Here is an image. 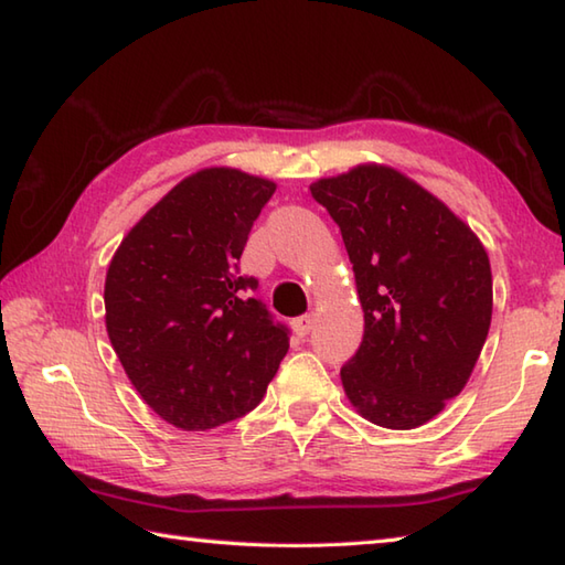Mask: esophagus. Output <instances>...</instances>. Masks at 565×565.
Segmentation results:
<instances>
[{"label": "esophagus", "mask_w": 565, "mask_h": 565, "mask_svg": "<svg viewBox=\"0 0 565 565\" xmlns=\"http://www.w3.org/2000/svg\"><path fill=\"white\" fill-rule=\"evenodd\" d=\"M294 332L298 334V338H306V334H310V330H313V326H316V318L313 316H301V318H296L294 322Z\"/></svg>", "instance_id": "1"}]
</instances>
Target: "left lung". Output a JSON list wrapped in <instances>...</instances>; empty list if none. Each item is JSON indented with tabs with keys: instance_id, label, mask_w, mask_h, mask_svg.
<instances>
[{
	"instance_id": "left-lung-1",
	"label": "left lung",
	"mask_w": 565,
	"mask_h": 565,
	"mask_svg": "<svg viewBox=\"0 0 565 565\" xmlns=\"http://www.w3.org/2000/svg\"><path fill=\"white\" fill-rule=\"evenodd\" d=\"M340 225L364 338L340 371L347 398L374 425L413 429L456 398L493 316L488 252L413 179L359 164L310 184Z\"/></svg>"
}]
</instances>
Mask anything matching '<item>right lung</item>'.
Returning a JSON list of instances; mask_svg holds the SVG:
<instances>
[{"label": "right lung", "instance_id": "add662e5", "mask_svg": "<svg viewBox=\"0 0 565 565\" xmlns=\"http://www.w3.org/2000/svg\"><path fill=\"white\" fill-rule=\"evenodd\" d=\"M274 189L231 167L191 174L130 227L106 271L114 352L140 398L179 429L249 413L289 352V328L237 267Z\"/></svg>", "mask_w": 565, "mask_h": 565}]
</instances>
